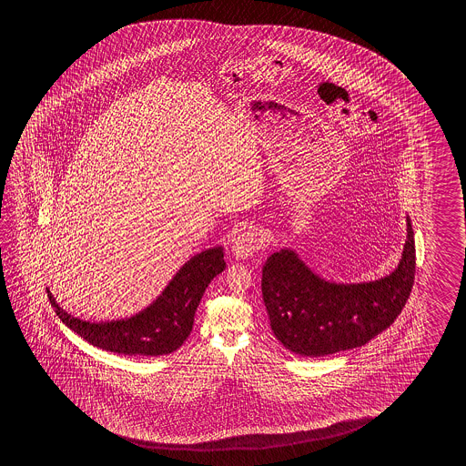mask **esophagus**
I'll list each match as a JSON object with an SVG mask.
<instances>
[{
	"mask_svg": "<svg viewBox=\"0 0 466 466\" xmlns=\"http://www.w3.org/2000/svg\"><path fill=\"white\" fill-rule=\"evenodd\" d=\"M262 246H264L262 234L257 232L254 228H248V230H244L242 234H238V238H234L232 252L236 255V258H248L258 248H262Z\"/></svg>",
	"mask_w": 466,
	"mask_h": 466,
	"instance_id": "34e87169",
	"label": "esophagus"
}]
</instances>
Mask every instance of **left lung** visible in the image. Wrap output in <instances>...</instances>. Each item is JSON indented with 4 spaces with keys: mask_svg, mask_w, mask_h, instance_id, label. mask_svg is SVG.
Here are the masks:
<instances>
[{
    "mask_svg": "<svg viewBox=\"0 0 466 466\" xmlns=\"http://www.w3.org/2000/svg\"><path fill=\"white\" fill-rule=\"evenodd\" d=\"M415 240L407 218V240L394 272L368 283H333L311 272L293 250L267 258L262 297L275 338L301 356H326L360 348L400 315L412 291Z\"/></svg>",
    "mask_w": 466,
    "mask_h": 466,
    "instance_id": "obj_1",
    "label": "left lung"
}]
</instances>
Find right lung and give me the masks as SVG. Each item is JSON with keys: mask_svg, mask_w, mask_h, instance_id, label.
Instances as JSON below:
<instances>
[{"mask_svg": "<svg viewBox=\"0 0 466 466\" xmlns=\"http://www.w3.org/2000/svg\"><path fill=\"white\" fill-rule=\"evenodd\" d=\"M224 268L222 247L194 255L147 309L118 321H84L64 311L49 289L47 297L62 323L92 346L128 356H163L176 351L187 339L204 291Z\"/></svg>", "mask_w": 466, "mask_h": 466, "instance_id": "obj_1", "label": "right lung"}]
</instances>
